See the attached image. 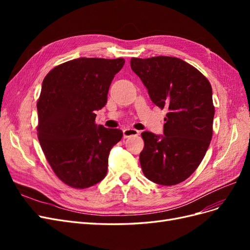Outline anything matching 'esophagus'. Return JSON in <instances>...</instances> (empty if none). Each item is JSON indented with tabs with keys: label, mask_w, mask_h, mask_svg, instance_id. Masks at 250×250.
I'll return each instance as SVG.
<instances>
[{
	"label": "esophagus",
	"mask_w": 250,
	"mask_h": 250,
	"mask_svg": "<svg viewBox=\"0 0 250 250\" xmlns=\"http://www.w3.org/2000/svg\"><path fill=\"white\" fill-rule=\"evenodd\" d=\"M138 134H140V131L134 129V128H125V129H123L124 138H129V137H132V135H138Z\"/></svg>",
	"instance_id": "esophagus-1"
}]
</instances>
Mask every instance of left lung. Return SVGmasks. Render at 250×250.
I'll list each match as a JSON object with an SVG mask.
<instances>
[{
	"mask_svg": "<svg viewBox=\"0 0 250 250\" xmlns=\"http://www.w3.org/2000/svg\"><path fill=\"white\" fill-rule=\"evenodd\" d=\"M130 66L156 106L167 108L164 134L142 132L144 175L162 186L190 177L206 155L213 135V90L208 80L183 59L131 58Z\"/></svg>",
	"mask_w": 250,
	"mask_h": 250,
	"instance_id": "obj_1",
	"label": "left lung"
}]
</instances>
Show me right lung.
I'll list each match as a JSON object with an SVG mask.
<instances>
[{
  "label": "right lung",
  "instance_id": "1",
  "mask_svg": "<svg viewBox=\"0 0 250 250\" xmlns=\"http://www.w3.org/2000/svg\"><path fill=\"white\" fill-rule=\"evenodd\" d=\"M123 58L80 57L54 67L44 77L40 100L39 140L53 171L75 188L92 187L106 176L111 148L122 130L95 123L107 102Z\"/></svg>",
  "mask_w": 250,
  "mask_h": 250
}]
</instances>
